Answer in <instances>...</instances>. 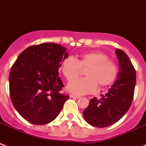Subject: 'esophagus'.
<instances>
[{
  "instance_id": "1",
  "label": "esophagus",
  "mask_w": 146,
  "mask_h": 146,
  "mask_svg": "<svg viewBox=\"0 0 146 146\" xmlns=\"http://www.w3.org/2000/svg\"><path fill=\"white\" fill-rule=\"evenodd\" d=\"M70 97L73 98V99H80L79 96H77V95H74V94H71Z\"/></svg>"
}]
</instances>
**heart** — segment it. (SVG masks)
Returning <instances> with one entry per match:
<instances>
[{
    "label": "heart",
    "instance_id": "obj_1",
    "mask_svg": "<svg viewBox=\"0 0 146 146\" xmlns=\"http://www.w3.org/2000/svg\"><path fill=\"white\" fill-rule=\"evenodd\" d=\"M108 55L99 51L87 52L80 55L78 59L69 57L63 60L60 69L68 81L67 90L77 95L94 93L97 88L112 84L118 74V66L114 61L108 60ZM87 68L84 78L76 80L81 68ZM75 79V81L74 80Z\"/></svg>",
    "mask_w": 146,
    "mask_h": 146
}]
</instances>
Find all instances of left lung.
I'll list each match as a JSON object with an SVG mask.
<instances>
[{"label": "left lung", "instance_id": "1", "mask_svg": "<svg viewBox=\"0 0 146 146\" xmlns=\"http://www.w3.org/2000/svg\"><path fill=\"white\" fill-rule=\"evenodd\" d=\"M119 63V72L114 84L101 99L90 100L88 106L83 111L87 123L95 127H106L114 124L126 114L134 97L136 72L123 50H115Z\"/></svg>", "mask_w": 146, "mask_h": 146}]
</instances>
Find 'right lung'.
Here are the masks:
<instances>
[{
    "label": "right lung",
    "instance_id": "add662e5",
    "mask_svg": "<svg viewBox=\"0 0 146 146\" xmlns=\"http://www.w3.org/2000/svg\"><path fill=\"white\" fill-rule=\"evenodd\" d=\"M66 49L44 43L25 49L11 67L9 93L18 113L30 123L43 125L58 115L69 96L60 94L64 87L58 70L68 58Z\"/></svg>",
    "mask_w": 146,
    "mask_h": 146
}]
</instances>
